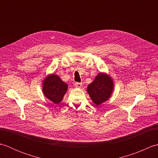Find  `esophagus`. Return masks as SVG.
<instances>
[{
  "instance_id": "obj_1",
  "label": "esophagus",
  "mask_w": 158,
  "mask_h": 158,
  "mask_svg": "<svg viewBox=\"0 0 158 158\" xmlns=\"http://www.w3.org/2000/svg\"><path fill=\"white\" fill-rule=\"evenodd\" d=\"M75 86L76 87V88H81V87H82V83H78V82H76V83H75Z\"/></svg>"
}]
</instances>
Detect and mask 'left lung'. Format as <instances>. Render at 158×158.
Listing matches in <instances>:
<instances>
[{
    "instance_id": "1",
    "label": "left lung",
    "mask_w": 158,
    "mask_h": 158,
    "mask_svg": "<svg viewBox=\"0 0 158 158\" xmlns=\"http://www.w3.org/2000/svg\"><path fill=\"white\" fill-rule=\"evenodd\" d=\"M112 79L105 73H99L88 87V92L96 105H100L108 100L113 89Z\"/></svg>"
}]
</instances>
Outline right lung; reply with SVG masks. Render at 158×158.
<instances>
[{
    "label": "right lung",
    "mask_w": 158,
    "mask_h": 158,
    "mask_svg": "<svg viewBox=\"0 0 158 158\" xmlns=\"http://www.w3.org/2000/svg\"><path fill=\"white\" fill-rule=\"evenodd\" d=\"M67 89L68 85L54 74L47 77L43 81V94L47 98L56 104L62 101Z\"/></svg>",
    "instance_id": "1"
}]
</instances>
